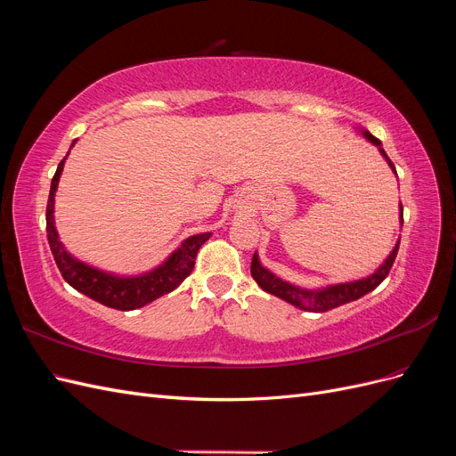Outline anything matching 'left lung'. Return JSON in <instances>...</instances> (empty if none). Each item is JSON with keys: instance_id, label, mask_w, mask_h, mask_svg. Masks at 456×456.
<instances>
[{"instance_id": "1", "label": "left lung", "mask_w": 456, "mask_h": 456, "mask_svg": "<svg viewBox=\"0 0 456 456\" xmlns=\"http://www.w3.org/2000/svg\"><path fill=\"white\" fill-rule=\"evenodd\" d=\"M363 134L369 142L379 146L382 158L388 161L392 171L395 173L392 159L386 156V151L382 150V144L377 136H372L369 131H363ZM399 220H402V224H403V205L402 203H399ZM397 249H399V241L395 243L390 256L384 260V265L375 273L367 275V278L357 280V281H348V283L329 285L325 289H317V291H308V289H300L297 285H291V283L280 280L278 275H273L270 270H266L260 265L256 253L253 255V260H251V275L260 289H265L266 293H272L275 297L283 298L285 302H289V305H293V306H297L300 310H306V312H327V310H333L337 306L346 305V302L362 298L363 295L370 293L372 289H377L384 281L386 275L390 273V268L397 256Z\"/></svg>"}]
</instances>
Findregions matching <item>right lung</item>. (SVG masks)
<instances>
[{"label": "right lung", "mask_w": 456, "mask_h": 456, "mask_svg": "<svg viewBox=\"0 0 456 456\" xmlns=\"http://www.w3.org/2000/svg\"><path fill=\"white\" fill-rule=\"evenodd\" d=\"M74 146V142H72ZM66 159V158H64ZM64 159L59 163L57 173L51 181V191L47 200V240L54 262L62 273L66 283H70L76 291L87 295L89 298L101 302V305L116 310H136L146 306L148 302L167 295L181 285L194 270L196 255L200 247L211 238V233H198L188 238L178 249L163 262L161 266L134 278H119L114 273H106L93 266L84 265L68 253L61 240L57 228H54V191L59 186V178L64 167Z\"/></svg>", "instance_id": "add662e5"}]
</instances>
